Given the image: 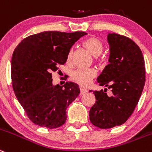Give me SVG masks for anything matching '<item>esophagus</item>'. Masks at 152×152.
<instances>
[{"label":"esophagus","mask_w":152,"mask_h":152,"mask_svg":"<svg viewBox=\"0 0 152 152\" xmlns=\"http://www.w3.org/2000/svg\"><path fill=\"white\" fill-rule=\"evenodd\" d=\"M88 92V91L86 90V88H80V94L81 95H83V94H86Z\"/></svg>","instance_id":"obj_1"}]
</instances>
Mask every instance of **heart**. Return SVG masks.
<instances>
[{
    "instance_id": "b5f03b06",
    "label": "heart",
    "mask_w": 152,
    "mask_h": 152,
    "mask_svg": "<svg viewBox=\"0 0 152 152\" xmlns=\"http://www.w3.org/2000/svg\"><path fill=\"white\" fill-rule=\"evenodd\" d=\"M83 46L94 57L100 56L103 49L102 42L96 37L88 38L83 42ZM73 54V50L71 49L69 51L66 56V61L68 63L71 61ZM96 75H97V71L94 69H78L72 72L71 79L79 86L87 87L91 84L92 79L95 77Z\"/></svg>"
}]
</instances>
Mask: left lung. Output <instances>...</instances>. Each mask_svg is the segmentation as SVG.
I'll return each mask as SVG.
<instances>
[{
	"label": "left lung",
	"instance_id": "left-lung-1",
	"mask_svg": "<svg viewBox=\"0 0 152 152\" xmlns=\"http://www.w3.org/2000/svg\"><path fill=\"white\" fill-rule=\"evenodd\" d=\"M107 41L109 64L97 79L113 94L108 96L105 91H93L96 102L89 111L91 122L101 129L126 122L138 103L145 81L144 58L136 42L114 33L107 35Z\"/></svg>",
	"mask_w": 152,
	"mask_h": 152
}]
</instances>
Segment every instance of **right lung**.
<instances>
[{"instance_id": "1", "label": "right lung", "mask_w": 152, "mask_h": 152, "mask_svg": "<svg viewBox=\"0 0 152 152\" xmlns=\"http://www.w3.org/2000/svg\"><path fill=\"white\" fill-rule=\"evenodd\" d=\"M86 32L44 31L22 39L12 54L11 79L15 94L31 121L49 129L66 120V109L80 93L76 83L52 84V72L64 64L73 45Z\"/></svg>"}]
</instances>
